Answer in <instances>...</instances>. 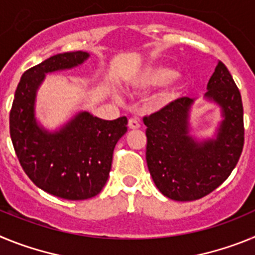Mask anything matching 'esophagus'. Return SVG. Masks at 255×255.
Here are the masks:
<instances>
[{"instance_id":"obj_1","label":"esophagus","mask_w":255,"mask_h":255,"mask_svg":"<svg viewBox=\"0 0 255 255\" xmlns=\"http://www.w3.org/2000/svg\"><path fill=\"white\" fill-rule=\"evenodd\" d=\"M128 125H129L130 130H136V129H139V128H140V123H139L136 119H130L129 124H128Z\"/></svg>"}]
</instances>
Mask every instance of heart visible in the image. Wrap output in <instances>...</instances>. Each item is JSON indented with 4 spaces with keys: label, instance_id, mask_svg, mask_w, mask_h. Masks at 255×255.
I'll return each instance as SVG.
<instances>
[{
    "label": "heart",
    "instance_id": "b5f03b06",
    "mask_svg": "<svg viewBox=\"0 0 255 255\" xmlns=\"http://www.w3.org/2000/svg\"><path fill=\"white\" fill-rule=\"evenodd\" d=\"M128 85L132 89H150L163 85L161 93L155 98L158 107H164L179 98L182 89V80L176 75V70L166 65H148L138 70L128 79Z\"/></svg>",
    "mask_w": 255,
    "mask_h": 255
}]
</instances>
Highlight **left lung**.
<instances>
[{"label": "left lung", "mask_w": 255, "mask_h": 255, "mask_svg": "<svg viewBox=\"0 0 255 255\" xmlns=\"http://www.w3.org/2000/svg\"><path fill=\"white\" fill-rule=\"evenodd\" d=\"M204 100L220 107L222 120L212 138L190 134L195 100L182 97L150 116L147 126L148 170L164 197L190 202L212 193L233 172L244 145L242 96L221 61L207 84Z\"/></svg>", "instance_id": "8db88e82"}]
</instances>
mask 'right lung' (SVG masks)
Listing matches in <instances>:
<instances>
[{"label": "right lung", "instance_id": "add662e5", "mask_svg": "<svg viewBox=\"0 0 255 255\" xmlns=\"http://www.w3.org/2000/svg\"><path fill=\"white\" fill-rule=\"evenodd\" d=\"M89 53L51 56L22 74L10 112V135L22 170L38 188L67 200L96 197L107 182L115 145L128 131L125 116L102 120L80 111L58 129H46L35 102L46 74L84 64Z\"/></svg>", "mask_w": 255, "mask_h": 255}]
</instances>
